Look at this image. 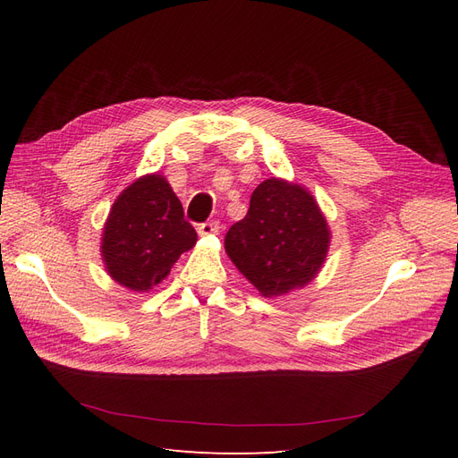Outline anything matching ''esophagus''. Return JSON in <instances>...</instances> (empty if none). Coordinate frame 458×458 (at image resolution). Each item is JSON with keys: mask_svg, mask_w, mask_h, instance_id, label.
<instances>
[{"mask_svg": "<svg viewBox=\"0 0 458 458\" xmlns=\"http://www.w3.org/2000/svg\"><path fill=\"white\" fill-rule=\"evenodd\" d=\"M219 233V221L217 219H208L204 224L199 225L200 237H212V234Z\"/></svg>", "mask_w": 458, "mask_h": 458, "instance_id": "34e87169", "label": "esophagus"}]
</instances>
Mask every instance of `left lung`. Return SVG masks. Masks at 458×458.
I'll return each instance as SVG.
<instances>
[{"instance_id":"left-lung-1","label":"left lung","mask_w":458,"mask_h":458,"mask_svg":"<svg viewBox=\"0 0 458 458\" xmlns=\"http://www.w3.org/2000/svg\"><path fill=\"white\" fill-rule=\"evenodd\" d=\"M330 233L306 189L281 179L259 183L244 219L225 234V250L263 296H283L321 269Z\"/></svg>"}]
</instances>
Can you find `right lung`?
<instances>
[{
    "label": "right lung",
    "instance_id": "1",
    "mask_svg": "<svg viewBox=\"0 0 458 458\" xmlns=\"http://www.w3.org/2000/svg\"><path fill=\"white\" fill-rule=\"evenodd\" d=\"M197 242L183 206L158 174L145 175L116 199L103 233V259L113 279L135 293L158 284Z\"/></svg>",
    "mask_w": 458,
    "mask_h": 458
}]
</instances>
